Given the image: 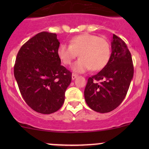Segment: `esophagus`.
Here are the masks:
<instances>
[{"instance_id":"1","label":"esophagus","mask_w":149,"mask_h":149,"mask_svg":"<svg viewBox=\"0 0 149 149\" xmlns=\"http://www.w3.org/2000/svg\"><path fill=\"white\" fill-rule=\"evenodd\" d=\"M71 77H72V80H75V79H76V78H77V77H78V75L74 74V73H73L72 76H71Z\"/></svg>"}]
</instances>
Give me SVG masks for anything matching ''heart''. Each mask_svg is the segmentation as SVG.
Here are the masks:
<instances>
[{
    "label": "heart",
    "instance_id": "1",
    "mask_svg": "<svg viewBox=\"0 0 149 149\" xmlns=\"http://www.w3.org/2000/svg\"><path fill=\"white\" fill-rule=\"evenodd\" d=\"M79 55L80 59L73 65L74 72L83 73L92 69H102L109 62L111 57L110 44L103 38L95 35L83 33L72 38L69 46L60 45L57 55L61 62L70 65Z\"/></svg>",
    "mask_w": 149,
    "mask_h": 149
}]
</instances>
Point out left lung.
<instances>
[{"mask_svg": "<svg viewBox=\"0 0 149 149\" xmlns=\"http://www.w3.org/2000/svg\"><path fill=\"white\" fill-rule=\"evenodd\" d=\"M133 75L131 53L125 42L113 34L109 62L88 80L84 96L88 107L101 113L114 110L127 95Z\"/></svg>", "mask_w": 149, "mask_h": 149, "instance_id": "1", "label": "left lung"}]
</instances>
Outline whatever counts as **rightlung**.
I'll return each instance as SVG.
<instances>
[{
    "label": "right lung",
    "instance_id": "add662e5",
    "mask_svg": "<svg viewBox=\"0 0 149 149\" xmlns=\"http://www.w3.org/2000/svg\"><path fill=\"white\" fill-rule=\"evenodd\" d=\"M57 34L42 31L22 46L14 75L21 95L33 110L42 114L56 112L64 102L71 73L61 65Z\"/></svg>",
    "mask_w": 149,
    "mask_h": 149
}]
</instances>
